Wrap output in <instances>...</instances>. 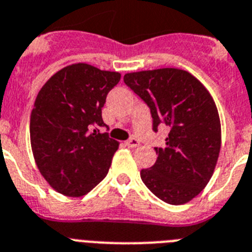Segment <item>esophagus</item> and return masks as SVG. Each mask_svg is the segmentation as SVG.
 <instances>
[{
	"label": "esophagus",
	"instance_id": "obj_1",
	"mask_svg": "<svg viewBox=\"0 0 252 252\" xmlns=\"http://www.w3.org/2000/svg\"><path fill=\"white\" fill-rule=\"evenodd\" d=\"M126 145L130 147V149H134V147H138L139 146V141L137 138H129L126 142Z\"/></svg>",
	"mask_w": 252,
	"mask_h": 252
}]
</instances>
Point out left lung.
<instances>
[{
  "label": "left lung",
  "mask_w": 252,
  "mask_h": 252,
  "mask_svg": "<svg viewBox=\"0 0 252 252\" xmlns=\"http://www.w3.org/2000/svg\"><path fill=\"white\" fill-rule=\"evenodd\" d=\"M124 82L151 110L154 130L169 126L164 147H155L158 160L141 170V179L166 204L191 201L214 173L221 143L217 105L204 84L175 67L126 73Z\"/></svg>",
  "instance_id": "1"
}]
</instances>
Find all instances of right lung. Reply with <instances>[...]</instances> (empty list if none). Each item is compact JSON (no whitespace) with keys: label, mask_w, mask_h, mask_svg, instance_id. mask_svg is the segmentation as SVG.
<instances>
[{"label":"right lung","mask_w":252,"mask_h":252,"mask_svg":"<svg viewBox=\"0 0 252 252\" xmlns=\"http://www.w3.org/2000/svg\"><path fill=\"white\" fill-rule=\"evenodd\" d=\"M120 73L71 64L43 84L31 114V145L48 185L67 197L96 187L111 165L119 142L100 133L102 107Z\"/></svg>","instance_id":"obj_1"}]
</instances>
